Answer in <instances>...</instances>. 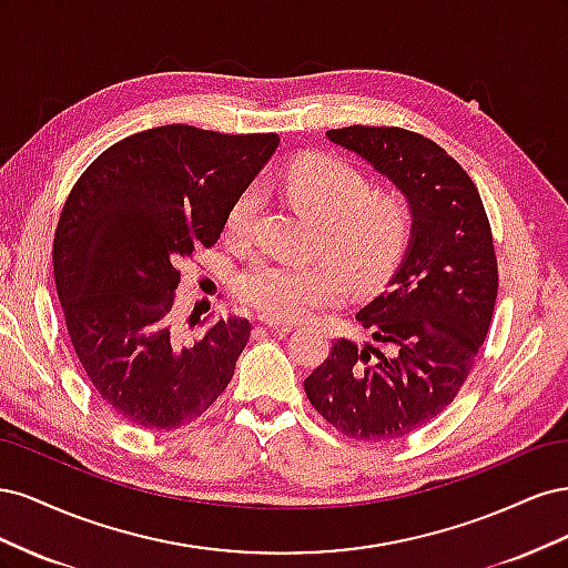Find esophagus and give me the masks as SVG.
<instances>
[{
	"instance_id": "34e87169",
	"label": "esophagus",
	"mask_w": 568,
	"mask_h": 568,
	"mask_svg": "<svg viewBox=\"0 0 568 568\" xmlns=\"http://www.w3.org/2000/svg\"><path fill=\"white\" fill-rule=\"evenodd\" d=\"M261 322L267 326V329H272L274 334H288L291 329H294V326H291V324H280V322H272L267 317H261Z\"/></svg>"
}]
</instances>
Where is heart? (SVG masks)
Returning a JSON list of instances; mask_svg holds the SVG:
<instances>
[{"label": "heart", "instance_id": "1", "mask_svg": "<svg viewBox=\"0 0 568 568\" xmlns=\"http://www.w3.org/2000/svg\"><path fill=\"white\" fill-rule=\"evenodd\" d=\"M284 196L322 225V261H257L236 280V298L272 322H301L341 301L346 277L355 288L379 284L403 257L412 215L403 196L372 192L351 163L305 153L282 178ZM257 194H239L225 217V236L244 242L253 227Z\"/></svg>", "mask_w": 568, "mask_h": 568}]
</instances>
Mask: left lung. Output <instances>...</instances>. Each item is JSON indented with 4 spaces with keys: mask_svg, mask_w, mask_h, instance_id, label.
I'll use <instances>...</instances> for the list:
<instances>
[{
    "mask_svg": "<svg viewBox=\"0 0 568 568\" xmlns=\"http://www.w3.org/2000/svg\"><path fill=\"white\" fill-rule=\"evenodd\" d=\"M407 196L412 234L400 267L355 317L365 346L338 338L307 376V400L355 440H395L448 407L484 346L497 298V257L478 189L424 134L351 125L326 132Z\"/></svg>",
    "mask_w": 568,
    "mask_h": 568,
    "instance_id": "obj_1",
    "label": "left lung"
}]
</instances>
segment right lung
Listing matches in <instances>:
<instances>
[{
	"instance_id": "right-lung-1",
	"label": "right lung",
	"mask_w": 568,
	"mask_h": 568,
	"mask_svg": "<svg viewBox=\"0 0 568 568\" xmlns=\"http://www.w3.org/2000/svg\"><path fill=\"white\" fill-rule=\"evenodd\" d=\"M280 134L163 125L125 136L84 170L54 234L65 329L99 398L146 432L196 422L227 388L251 336L242 317L186 338L180 257L211 248Z\"/></svg>"
}]
</instances>
